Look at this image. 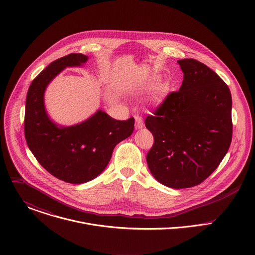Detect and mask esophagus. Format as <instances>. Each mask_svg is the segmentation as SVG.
Masks as SVG:
<instances>
[{
	"label": "esophagus",
	"mask_w": 255,
	"mask_h": 255,
	"mask_svg": "<svg viewBox=\"0 0 255 255\" xmlns=\"http://www.w3.org/2000/svg\"><path fill=\"white\" fill-rule=\"evenodd\" d=\"M143 126H144V123H143L142 117L136 115V116H135V128H136V129H140V128H142Z\"/></svg>",
	"instance_id": "esophagus-1"
}]
</instances>
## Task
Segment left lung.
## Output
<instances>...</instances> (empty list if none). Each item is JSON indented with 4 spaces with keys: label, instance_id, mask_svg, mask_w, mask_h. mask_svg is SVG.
<instances>
[{
    "label": "left lung",
    "instance_id": "left-lung-1",
    "mask_svg": "<svg viewBox=\"0 0 255 255\" xmlns=\"http://www.w3.org/2000/svg\"><path fill=\"white\" fill-rule=\"evenodd\" d=\"M184 81L145 119L154 142L146 160L153 176L172 189L200 185L226 155L232 140L228 86L206 64L177 60Z\"/></svg>",
    "mask_w": 255,
    "mask_h": 255
}]
</instances>
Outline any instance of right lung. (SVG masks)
I'll return each instance as SVG.
<instances>
[{
    "label": "right lung",
    "mask_w": 255,
    "mask_h": 255,
    "mask_svg": "<svg viewBox=\"0 0 255 255\" xmlns=\"http://www.w3.org/2000/svg\"><path fill=\"white\" fill-rule=\"evenodd\" d=\"M88 58L70 53L51 62L31 83L25 106L24 133L29 149L53 176L77 185L98 176L116 145L134 130L133 117L119 121L101 110L70 127H58L47 116L43 100L47 85L66 66H80Z\"/></svg>",
    "instance_id": "obj_1"
}]
</instances>
